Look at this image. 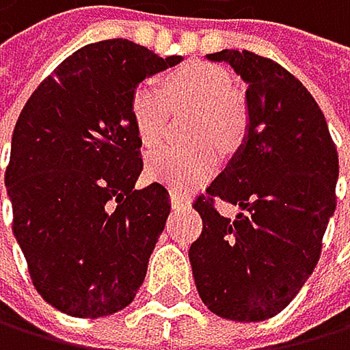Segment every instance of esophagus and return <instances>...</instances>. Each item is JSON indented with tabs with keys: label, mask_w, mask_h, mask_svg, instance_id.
Returning a JSON list of instances; mask_svg holds the SVG:
<instances>
[{
	"label": "esophagus",
	"mask_w": 350,
	"mask_h": 350,
	"mask_svg": "<svg viewBox=\"0 0 350 350\" xmlns=\"http://www.w3.org/2000/svg\"><path fill=\"white\" fill-rule=\"evenodd\" d=\"M170 200H172V208H185V206H189V196H185V193L172 191L170 193Z\"/></svg>",
	"instance_id": "34e87169"
}]
</instances>
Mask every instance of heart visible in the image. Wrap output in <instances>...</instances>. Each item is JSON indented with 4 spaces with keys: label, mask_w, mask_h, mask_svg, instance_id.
I'll return each instance as SVG.
<instances>
[{
    "label": "heart",
    "mask_w": 350,
    "mask_h": 350,
    "mask_svg": "<svg viewBox=\"0 0 350 350\" xmlns=\"http://www.w3.org/2000/svg\"><path fill=\"white\" fill-rule=\"evenodd\" d=\"M167 100L174 107H198L191 148H161L148 159V176L176 191L206 183L219 165V148H230L243 133V113L232 100V79L208 64H187L165 77V92L142 81L131 94V118L144 146H159L167 131Z\"/></svg>",
    "instance_id": "1"
}]
</instances>
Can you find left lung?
<instances>
[{"label":"left lung","instance_id":"1","mask_svg":"<svg viewBox=\"0 0 350 350\" xmlns=\"http://www.w3.org/2000/svg\"><path fill=\"white\" fill-rule=\"evenodd\" d=\"M206 59L224 62L247 85V126L196 202L204 228L189 262L213 314L258 323L288 306L319 262L336 213L338 152L317 100L273 59L234 49ZM217 197L241 208L234 220L214 211Z\"/></svg>","mask_w":350,"mask_h":350}]
</instances>
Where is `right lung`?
Returning a JSON list of instances; mask_svg holds the SVG:
<instances>
[{
	"mask_svg": "<svg viewBox=\"0 0 350 350\" xmlns=\"http://www.w3.org/2000/svg\"><path fill=\"white\" fill-rule=\"evenodd\" d=\"M131 40L75 51L38 85L10 144L5 189L12 230L46 304L77 319L126 308L170 215V193L135 189L142 139L131 94L180 64Z\"/></svg>",
	"mask_w": 350,
	"mask_h": 350,
	"instance_id": "obj_1",
	"label": "right lung"
}]
</instances>
